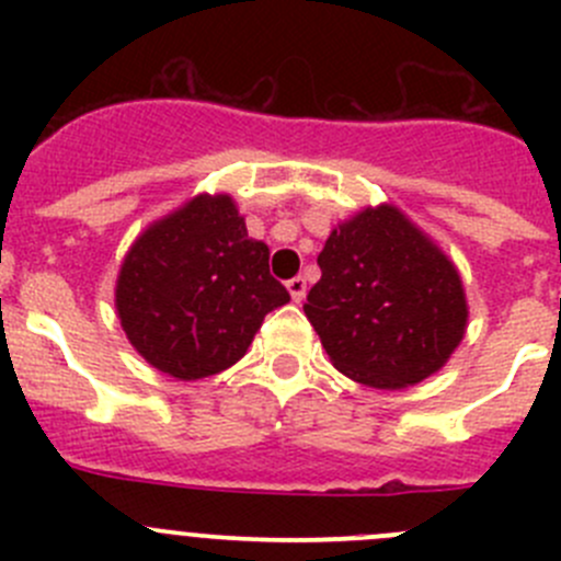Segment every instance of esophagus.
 Wrapping results in <instances>:
<instances>
[{"instance_id":"obj_1","label":"esophagus","mask_w":561,"mask_h":561,"mask_svg":"<svg viewBox=\"0 0 561 561\" xmlns=\"http://www.w3.org/2000/svg\"><path fill=\"white\" fill-rule=\"evenodd\" d=\"M287 290H290L293 301L301 304L304 296H307V279H304V276H293V279L287 282Z\"/></svg>"}]
</instances>
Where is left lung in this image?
<instances>
[{"label": "left lung", "mask_w": 561, "mask_h": 561, "mask_svg": "<svg viewBox=\"0 0 561 561\" xmlns=\"http://www.w3.org/2000/svg\"><path fill=\"white\" fill-rule=\"evenodd\" d=\"M317 265L304 312L342 375L399 390L448 364L469 317L461 276L399 208H364L333 228Z\"/></svg>", "instance_id": "1"}]
</instances>
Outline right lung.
Here are the masks:
<instances>
[{"mask_svg": "<svg viewBox=\"0 0 561 561\" xmlns=\"http://www.w3.org/2000/svg\"><path fill=\"white\" fill-rule=\"evenodd\" d=\"M287 301L268 247L249 239L230 195H197L149 225L116 279L129 344L175 380H203L244 358L263 317Z\"/></svg>", "mask_w": 561, "mask_h": 561, "instance_id": "1", "label": "right lung"}]
</instances>
